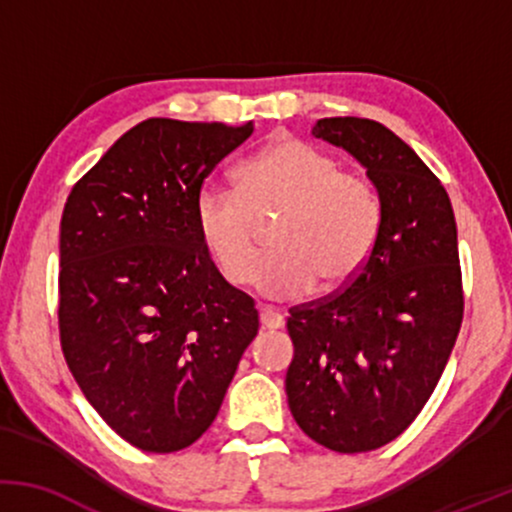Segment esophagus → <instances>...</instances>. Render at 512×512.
<instances>
[{"instance_id": "esophagus-1", "label": "esophagus", "mask_w": 512, "mask_h": 512, "mask_svg": "<svg viewBox=\"0 0 512 512\" xmlns=\"http://www.w3.org/2000/svg\"><path fill=\"white\" fill-rule=\"evenodd\" d=\"M260 325L262 330H279L284 327V315L274 308H260Z\"/></svg>"}]
</instances>
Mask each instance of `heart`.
<instances>
[{
	"label": "heart",
	"mask_w": 512,
	"mask_h": 512,
	"mask_svg": "<svg viewBox=\"0 0 512 512\" xmlns=\"http://www.w3.org/2000/svg\"><path fill=\"white\" fill-rule=\"evenodd\" d=\"M279 219L274 252L255 269V286L293 301L320 284L332 293L363 272L383 226L373 182L342 170L327 151L301 139H279L236 170V192L204 187L195 228L204 252L231 286L248 284L260 252L257 223Z\"/></svg>",
	"instance_id": "heart-1"
}]
</instances>
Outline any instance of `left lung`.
<instances>
[{
    "instance_id": "left-lung-1",
    "label": "left lung",
    "mask_w": 512,
    "mask_h": 512,
    "mask_svg": "<svg viewBox=\"0 0 512 512\" xmlns=\"http://www.w3.org/2000/svg\"><path fill=\"white\" fill-rule=\"evenodd\" d=\"M313 134L368 168L383 226L349 286L289 310L286 395L315 443L368 452L407 431L455 346L464 315L455 214L433 170L380 122L322 117Z\"/></svg>"
}]
</instances>
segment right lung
<instances>
[{
    "mask_svg": "<svg viewBox=\"0 0 512 512\" xmlns=\"http://www.w3.org/2000/svg\"><path fill=\"white\" fill-rule=\"evenodd\" d=\"M255 125L151 117L72 187L60 228V344L91 407L146 452L192 445L255 339V301L199 243L195 199Z\"/></svg>",
    "mask_w": 512,
    "mask_h": 512,
    "instance_id": "add662e5",
    "label": "right lung"
}]
</instances>
